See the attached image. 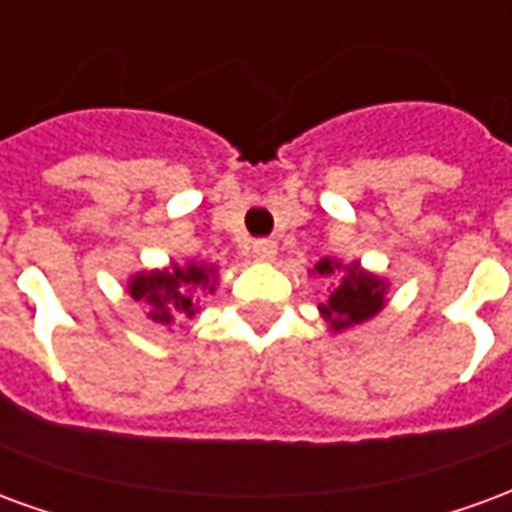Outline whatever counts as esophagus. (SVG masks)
I'll use <instances>...</instances> for the list:
<instances>
[{
	"mask_svg": "<svg viewBox=\"0 0 512 512\" xmlns=\"http://www.w3.org/2000/svg\"><path fill=\"white\" fill-rule=\"evenodd\" d=\"M275 253H278V245L270 242V239H259V242L250 245V256H253L256 262H273Z\"/></svg>",
	"mask_w": 512,
	"mask_h": 512,
	"instance_id": "1",
	"label": "esophagus"
}]
</instances>
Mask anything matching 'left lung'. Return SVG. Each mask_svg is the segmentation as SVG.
Instances as JSON below:
<instances>
[{
    "label": "left lung",
    "mask_w": 512,
    "mask_h": 512,
    "mask_svg": "<svg viewBox=\"0 0 512 512\" xmlns=\"http://www.w3.org/2000/svg\"><path fill=\"white\" fill-rule=\"evenodd\" d=\"M308 273L336 281V284H331V295L325 297V303H320V317L328 322L333 333L364 325L366 320L378 317L389 303L386 300L389 281L364 270L361 262L344 264L339 259H320L314 264V270H308Z\"/></svg>",
    "instance_id": "obj_1"
}]
</instances>
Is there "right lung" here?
Instances as JSON below:
<instances>
[{
  "label": "right lung",
  "mask_w": 512,
  "mask_h": 512,
  "mask_svg": "<svg viewBox=\"0 0 512 512\" xmlns=\"http://www.w3.org/2000/svg\"><path fill=\"white\" fill-rule=\"evenodd\" d=\"M217 264L206 262H170L154 270H140L126 281L132 300L146 308V317L168 328L176 320H195L201 314V297L204 292L215 295Z\"/></svg>",
  "instance_id": "right-lung-1"
}]
</instances>
